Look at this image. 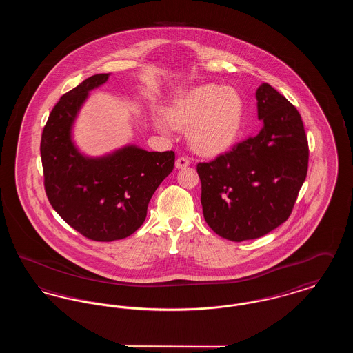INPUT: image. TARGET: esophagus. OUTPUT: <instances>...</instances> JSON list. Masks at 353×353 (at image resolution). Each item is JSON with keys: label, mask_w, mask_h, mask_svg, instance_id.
<instances>
[{"label": "esophagus", "mask_w": 353, "mask_h": 353, "mask_svg": "<svg viewBox=\"0 0 353 353\" xmlns=\"http://www.w3.org/2000/svg\"><path fill=\"white\" fill-rule=\"evenodd\" d=\"M176 169H185L188 168L189 165H190V161L186 159V157H179L177 160H176Z\"/></svg>", "instance_id": "obj_1"}]
</instances>
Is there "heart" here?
I'll list each match as a JSON object with an SVG mask.
<instances>
[{"label":"heart","mask_w":353,"mask_h":353,"mask_svg":"<svg viewBox=\"0 0 353 353\" xmlns=\"http://www.w3.org/2000/svg\"><path fill=\"white\" fill-rule=\"evenodd\" d=\"M154 121L159 131L186 132L190 150L203 157L230 151L239 139L245 120V103L233 87L206 83L176 94Z\"/></svg>","instance_id":"1"}]
</instances>
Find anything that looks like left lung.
I'll use <instances>...</instances> for the list:
<instances>
[{
	"instance_id": "left-lung-1",
	"label": "left lung",
	"mask_w": 353,
	"mask_h": 353,
	"mask_svg": "<svg viewBox=\"0 0 353 353\" xmlns=\"http://www.w3.org/2000/svg\"><path fill=\"white\" fill-rule=\"evenodd\" d=\"M259 134L210 163H200L203 219L233 242L268 234L290 217L308 169L298 110L270 84L256 92Z\"/></svg>"
}]
</instances>
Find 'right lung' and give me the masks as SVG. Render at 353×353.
Returning a JSON list of instances; mask_svg holds the SVG:
<instances>
[{
    "label": "right lung",
    "mask_w": 353,
    "mask_h": 353,
    "mask_svg": "<svg viewBox=\"0 0 353 353\" xmlns=\"http://www.w3.org/2000/svg\"><path fill=\"white\" fill-rule=\"evenodd\" d=\"M97 74L66 92L51 111L41 139L45 190L54 210L88 239H123L143 225L154 190L173 170L174 152L125 145L101 157L81 153L72 125L88 92L105 83Z\"/></svg>",
    "instance_id": "right-lung-1"
}]
</instances>
